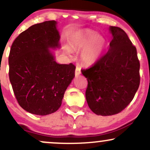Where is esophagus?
<instances>
[{
    "instance_id": "obj_1",
    "label": "esophagus",
    "mask_w": 150,
    "mask_h": 150,
    "mask_svg": "<svg viewBox=\"0 0 150 150\" xmlns=\"http://www.w3.org/2000/svg\"><path fill=\"white\" fill-rule=\"evenodd\" d=\"M80 74H81V70H80V68H76V69H75V75H79Z\"/></svg>"
}]
</instances>
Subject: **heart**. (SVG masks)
Returning a JSON list of instances; mask_svg holds the SVG:
<instances>
[{"label": "heart", "instance_id": "heart-1", "mask_svg": "<svg viewBox=\"0 0 150 150\" xmlns=\"http://www.w3.org/2000/svg\"><path fill=\"white\" fill-rule=\"evenodd\" d=\"M106 46V40L102 35H97L91 30H85L77 36L71 45L73 50H83L80 54V59L85 65L95 64L101 57ZM68 54L70 50H66Z\"/></svg>", "mask_w": 150, "mask_h": 150}]
</instances>
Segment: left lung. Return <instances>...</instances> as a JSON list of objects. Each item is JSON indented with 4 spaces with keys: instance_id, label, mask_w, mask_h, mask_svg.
I'll return each instance as SVG.
<instances>
[{
    "instance_id": "left-lung-1",
    "label": "left lung",
    "mask_w": 150,
    "mask_h": 150,
    "mask_svg": "<svg viewBox=\"0 0 150 150\" xmlns=\"http://www.w3.org/2000/svg\"><path fill=\"white\" fill-rule=\"evenodd\" d=\"M112 39L105 54L82 70L87 79L86 99L98 115H116L132 101L140 85V61L136 47L120 27H110Z\"/></svg>"
}]
</instances>
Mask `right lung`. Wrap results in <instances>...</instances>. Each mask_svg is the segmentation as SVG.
Wrapping results in <instances>:
<instances>
[{"instance_id":"obj_1","label":"right lung","mask_w":150,"mask_h":150,"mask_svg":"<svg viewBox=\"0 0 150 150\" xmlns=\"http://www.w3.org/2000/svg\"><path fill=\"white\" fill-rule=\"evenodd\" d=\"M57 21L36 23L14 40L9 54V77L18 103L37 115L54 112L75 77L73 64H59L50 49L59 47Z\"/></svg>"}]
</instances>
